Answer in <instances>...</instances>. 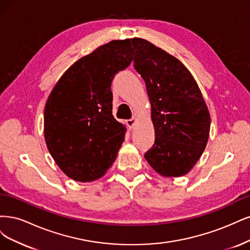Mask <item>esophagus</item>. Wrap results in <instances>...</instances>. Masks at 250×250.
I'll return each instance as SVG.
<instances>
[{
	"label": "esophagus",
	"mask_w": 250,
	"mask_h": 250,
	"mask_svg": "<svg viewBox=\"0 0 250 250\" xmlns=\"http://www.w3.org/2000/svg\"><path fill=\"white\" fill-rule=\"evenodd\" d=\"M135 123H136V118H134V117L131 118V119H127V120H126V125H127V126L130 127V128H133Z\"/></svg>",
	"instance_id": "1"
}]
</instances>
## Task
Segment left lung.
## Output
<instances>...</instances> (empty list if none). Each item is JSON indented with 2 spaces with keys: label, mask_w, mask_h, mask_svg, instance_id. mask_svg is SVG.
<instances>
[{
  "label": "left lung",
  "mask_w": 250,
  "mask_h": 250,
  "mask_svg": "<svg viewBox=\"0 0 250 250\" xmlns=\"http://www.w3.org/2000/svg\"><path fill=\"white\" fill-rule=\"evenodd\" d=\"M134 68L146 82L155 126V143L144 154L163 176L186 174L203 154L210 133V113L184 64L142 38L131 39Z\"/></svg>",
  "instance_id": "obj_1"
}]
</instances>
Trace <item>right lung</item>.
<instances>
[{
	"label": "right lung",
	"instance_id": "add662e5",
	"mask_svg": "<svg viewBox=\"0 0 250 250\" xmlns=\"http://www.w3.org/2000/svg\"><path fill=\"white\" fill-rule=\"evenodd\" d=\"M130 39L113 40L64 72L44 108L46 146L78 182L100 179L116 159L125 127L112 115V81L133 60Z\"/></svg>",
	"mask_w": 250,
	"mask_h": 250
}]
</instances>
